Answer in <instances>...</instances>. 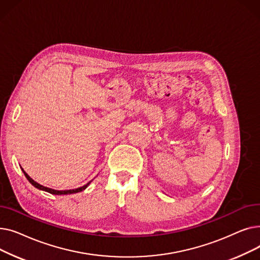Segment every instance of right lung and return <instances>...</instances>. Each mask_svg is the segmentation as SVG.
Returning a JSON list of instances; mask_svg holds the SVG:
<instances>
[{"label": "right lung", "mask_w": 260, "mask_h": 260, "mask_svg": "<svg viewBox=\"0 0 260 260\" xmlns=\"http://www.w3.org/2000/svg\"><path fill=\"white\" fill-rule=\"evenodd\" d=\"M22 169V168H21ZM22 171H23V173H24V175H25V177L27 178V180H28L35 187H37V188H39V189H41V190H45V192H47V193H50V194H52V195H68V194H75V193H79V192H82V190H84L89 184H90V182L92 181H89L88 183H86L85 185H83V186H81V187H78V188H75V189H65V190H58V189H53V188H49V187H47V186H44V185H41L40 183H38V182H36L34 179H31L30 177L27 175V173L22 169Z\"/></svg>", "instance_id": "obj_1"}]
</instances>
